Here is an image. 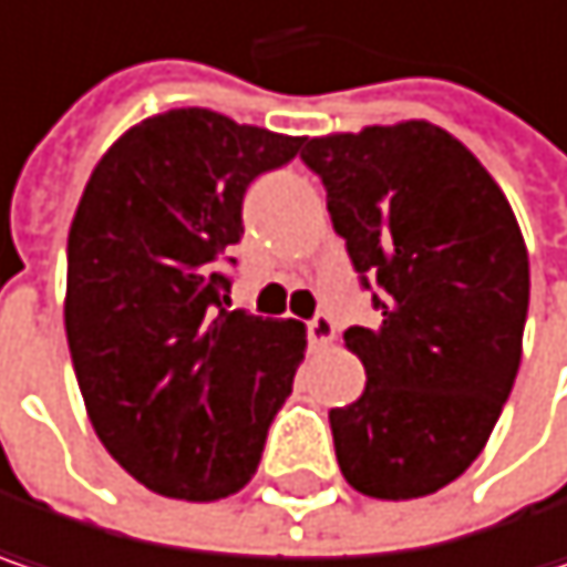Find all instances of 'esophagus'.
Segmentation results:
<instances>
[{
	"mask_svg": "<svg viewBox=\"0 0 567 567\" xmlns=\"http://www.w3.org/2000/svg\"><path fill=\"white\" fill-rule=\"evenodd\" d=\"M308 340H311V350H328L334 343V321L328 315H318L315 321H308Z\"/></svg>",
	"mask_w": 567,
	"mask_h": 567,
	"instance_id": "1",
	"label": "esophagus"
}]
</instances>
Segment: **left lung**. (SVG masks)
I'll return each instance as SVG.
<instances>
[{
	"label": "left lung",
	"mask_w": 567,
	"mask_h": 567,
	"mask_svg": "<svg viewBox=\"0 0 567 567\" xmlns=\"http://www.w3.org/2000/svg\"><path fill=\"white\" fill-rule=\"evenodd\" d=\"M301 158L357 272L383 288L380 328L343 331L367 389L331 409L340 474L377 499L437 493L484 451L523 360L529 252L516 214L477 155L429 120L315 135Z\"/></svg>",
	"instance_id": "left-lung-1"
}]
</instances>
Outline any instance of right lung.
<instances>
[{
    "mask_svg": "<svg viewBox=\"0 0 567 567\" xmlns=\"http://www.w3.org/2000/svg\"><path fill=\"white\" fill-rule=\"evenodd\" d=\"M305 135L184 106L126 130L96 162L68 236L64 328L86 419L158 496L243 489L305 360L301 321L220 308L217 256L243 194Z\"/></svg>",
    "mask_w": 567,
    "mask_h": 567,
    "instance_id": "1",
    "label": "right lung"
}]
</instances>
